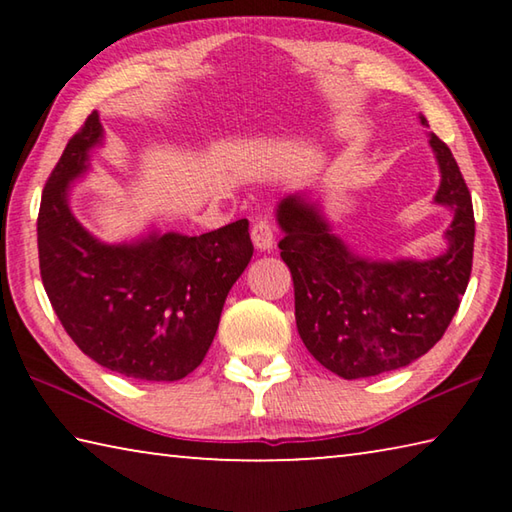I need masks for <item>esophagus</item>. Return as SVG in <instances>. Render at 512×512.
<instances>
[{
  "instance_id": "34e87169",
  "label": "esophagus",
  "mask_w": 512,
  "mask_h": 512,
  "mask_svg": "<svg viewBox=\"0 0 512 512\" xmlns=\"http://www.w3.org/2000/svg\"><path fill=\"white\" fill-rule=\"evenodd\" d=\"M250 239H253L255 248L262 250V253L264 250H271L275 244V230H273L271 221H266V219L255 221L253 230H250Z\"/></svg>"
}]
</instances>
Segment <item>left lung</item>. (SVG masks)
<instances>
[{
  "label": "left lung",
  "mask_w": 512,
  "mask_h": 512,
  "mask_svg": "<svg viewBox=\"0 0 512 512\" xmlns=\"http://www.w3.org/2000/svg\"><path fill=\"white\" fill-rule=\"evenodd\" d=\"M420 124L427 119L420 115ZM440 185L433 203L452 210L447 248L431 259H370L332 230L307 192L277 203V246L296 291V325L314 359L343 379L404 368L443 339L472 273V196L449 146L429 135Z\"/></svg>",
  "instance_id": "left-lung-1"
}]
</instances>
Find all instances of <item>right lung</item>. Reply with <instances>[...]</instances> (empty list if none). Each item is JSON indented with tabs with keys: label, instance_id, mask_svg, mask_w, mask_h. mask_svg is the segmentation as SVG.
<instances>
[{
	"label": "right lung",
	"instance_id": "add662e5",
	"mask_svg": "<svg viewBox=\"0 0 512 512\" xmlns=\"http://www.w3.org/2000/svg\"><path fill=\"white\" fill-rule=\"evenodd\" d=\"M101 144L94 110L47 180L38 214L42 284L65 332L99 366L133 379H183L201 366L225 298L253 257L248 221L198 237L153 228L106 244L69 207Z\"/></svg>",
	"mask_w": 512,
	"mask_h": 512
}]
</instances>
